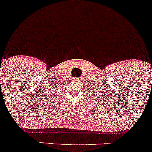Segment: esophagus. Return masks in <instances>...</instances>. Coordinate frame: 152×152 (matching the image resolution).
Returning a JSON list of instances; mask_svg holds the SVG:
<instances>
[{
  "label": "esophagus",
  "mask_w": 152,
  "mask_h": 152,
  "mask_svg": "<svg viewBox=\"0 0 152 152\" xmlns=\"http://www.w3.org/2000/svg\"><path fill=\"white\" fill-rule=\"evenodd\" d=\"M76 80L77 81H81V78H76Z\"/></svg>",
  "instance_id": "obj_1"
}]
</instances>
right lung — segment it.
<instances>
[{
  "mask_svg": "<svg viewBox=\"0 0 152 152\" xmlns=\"http://www.w3.org/2000/svg\"><path fill=\"white\" fill-rule=\"evenodd\" d=\"M50 92H51V91H50ZM53 92H54V91H53ZM48 94H49V93H48ZM49 95H50V94H49ZM50 97H51V99H52V97H53V94H50Z\"/></svg>",
  "mask_w": 152,
  "mask_h": 152,
  "instance_id": "right-lung-1",
  "label": "right lung"
}]
</instances>
